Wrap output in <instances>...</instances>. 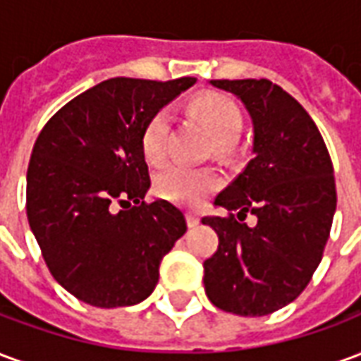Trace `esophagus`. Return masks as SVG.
Segmentation results:
<instances>
[{"instance_id": "obj_1", "label": "esophagus", "mask_w": 361, "mask_h": 361, "mask_svg": "<svg viewBox=\"0 0 361 361\" xmlns=\"http://www.w3.org/2000/svg\"><path fill=\"white\" fill-rule=\"evenodd\" d=\"M188 224L189 228H195L199 224V214L197 212H188Z\"/></svg>"}]
</instances>
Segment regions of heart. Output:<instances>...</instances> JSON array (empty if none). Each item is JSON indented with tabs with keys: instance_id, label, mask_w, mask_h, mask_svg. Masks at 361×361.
I'll return each instance as SVG.
<instances>
[{
	"instance_id": "heart-1",
	"label": "heart",
	"mask_w": 361,
	"mask_h": 361,
	"mask_svg": "<svg viewBox=\"0 0 361 361\" xmlns=\"http://www.w3.org/2000/svg\"><path fill=\"white\" fill-rule=\"evenodd\" d=\"M197 114L209 123L214 139L220 145H232L242 133V111L234 100L226 96H203L195 104ZM172 129L170 110L154 111L141 135V149L145 158L158 164L168 157V139ZM220 176L211 168H193L188 164H170L154 176V191L162 199L173 203L195 207L201 204L216 191L220 185Z\"/></svg>"
}]
</instances>
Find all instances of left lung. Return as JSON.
<instances>
[{
  "label": "left lung",
  "instance_id": "8db88e82",
  "mask_svg": "<svg viewBox=\"0 0 361 361\" xmlns=\"http://www.w3.org/2000/svg\"><path fill=\"white\" fill-rule=\"evenodd\" d=\"M211 85L250 111L253 158L214 199L230 214L203 219L219 234V250L203 263L204 292L219 310L261 317L294 302L321 263L336 211L333 162L315 121L279 85ZM247 212L255 227L241 222Z\"/></svg>",
  "mask_w": 361,
  "mask_h": 361
}]
</instances>
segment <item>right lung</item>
<instances>
[{
    "instance_id": "add662e5",
    "label": "right lung",
    "mask_w": 361,
    "mask_h": 361,
    "mask_svg": "<svg viewBox=\"0 0 361 361\" xmlns=\"http://www.w3.org/2000/svg\"><path fill=\"white\" fill-rule=\"evenodd\" d=\"M195 77H116L75 96L44 126L27 172V216L51 276L94 307L142 302L185 234L180 209L147 203L141 135Z\"/></svg>"
}]
</instances>
